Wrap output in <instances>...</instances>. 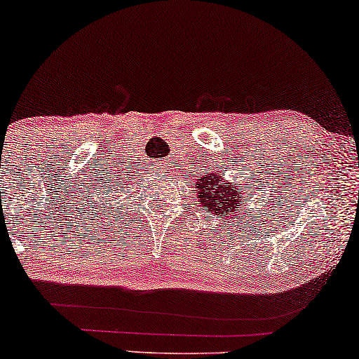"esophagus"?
Listing matches in <instances>:
<instances>
[{"mask_svg": "<svg viewBox=\"0 0 359 359\" xmlns=\"http://www.w3.org/2000/svg\"><path fill=\"white\" fill-rule=\"evenodd\" d=\"M155 168H156V170H160V171H161V173H163V168H165L163 161H158V163H156V165H155Z\"/></svg>", "mask_w": 359, "mask_h": 359, "instance_id": "1", "label": "esophagus"}]
</instances>
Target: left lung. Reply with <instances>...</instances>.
I'll list each match as a JSON object with an SVG mask.
<instances>
[{"mask_svg": "<svg viewBox=\"0 0 359 359\" xmlns=\"http://www.w3.org/2000/svg\"><path fill=\"white\" fill-rule=\"evenodd\" d=\"M196 203L199 208L205 210L209 215H215V219L229 222L237 219L238 224V212H247L245 205V193L242 186L233 184L232 181L224 180V171H212L205 173L196 180Z\"/></svg>", "mask_w": 359, "mask_h": 359, "instance_id": "1", "label": "left lung"}]
</instances>
